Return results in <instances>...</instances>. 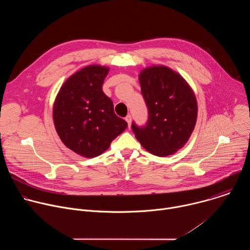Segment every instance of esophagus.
<instances>
[{
    "mask_svg": "<svg viewBox=\"0 0 250 250\" xmlns=\"http://www.w3.org/2000/svg\"><path fill=\"white\" fill-rule=\"evenodd\" d=\"M125 121H126V123L128 125V127H130V125H131V117H130V115H127L125 117Z\"/></svg>",
    "mask_w": 250,
    "mask_h": 250,
    "instance_id": "1",
    "label": "esophagus"
}]
</instances>
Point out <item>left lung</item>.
<instances>
[{
	"instance_id": "8db88e82",
	"label": "left lung",
	"mask_w": 250,
	"mask_h": 250,
	"mask_svg": "<svg viewBox=\"0 0 250 250\" xmlns=\"http://www.w3.org/2000/svg\"><path fill=\"white\" fill-rule=\"evenodd\" d=\"M138 79L148 121L144 127L132 123L135 137L153 155H172L186 145L195 128L198 115L195 93L180 74L163 65L145 68Z\"/></svg>"
}]
</instances>
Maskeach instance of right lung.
Segmentation results:
<instances>
[{"label": "right lung", "mask_w": 250, "mask_h": 250, "mask_svg": "<svg viewBox=\"0 0 250 250\" xmlns=\"http://www.w3.org/2000/svg\"><path fill=\"white\" fill-rule=\"evenodd\" d=\"M109 70L101 65L82 68L64 82L54 101L57 134L65 146L83 157L101 155L127 127L102 89Z\"/></svg>", "instance_id": "obj_1"}]
</instances>
